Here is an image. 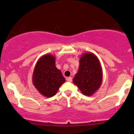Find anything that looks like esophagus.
I'll return each mask as SVG.
<instances>
[{"instance_id":"34e87169","label":"esophagus","mask_w":134,"mask_h":134,"mask_svg":"<svg viewBox=\"0 0 134 134\" xmlns=\"http://www.w3.org/2000/svg\"><path fill=\"white\" fill-rule=\"evenodd\" d=\"M66 80H67L68 82H72V78L71 77H68L67 79H66Z\"/></svg>"}]
</instances>
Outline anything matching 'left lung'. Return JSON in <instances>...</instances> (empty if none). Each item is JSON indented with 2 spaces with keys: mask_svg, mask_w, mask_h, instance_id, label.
I'll list each match as a JSON object with an SVG mask.
<instances>
[{
  "mask_svg": "<svg viewBox=\"0 0 134 134\" xmlns=\"http://www.w3.org/2000/svg\"><path fill=\"white\" fill-rule=\"evenodd\" d=\"M79 71L73 82L83 95L92 96L103 82V70L98 58L92 52H85L80 58Z\"/></svg>",
  "mask_w": 134,
  "mask_h": 134,
  "instance_id": "1",
  "label": "left lung"
}]
</instances>
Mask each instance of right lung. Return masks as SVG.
<instances>
[{
  "mask_svg": "<svg viewBox=\"0 0 134 134\" xmlns=\"http://www.w3.org/2000/svg\"><path fill=\"white\" fill-rule=\"evenodd\" d=\"M66 81L62 73L55 66V58L48 54L38 60L33 72L32 82L40 94L47 97H52Z\"/></svg>",
  "mask_w": 134,
  "mask_h": 134,
  "instance_id": "add662e5",
  "label": "right lung"
}]
</instances>
